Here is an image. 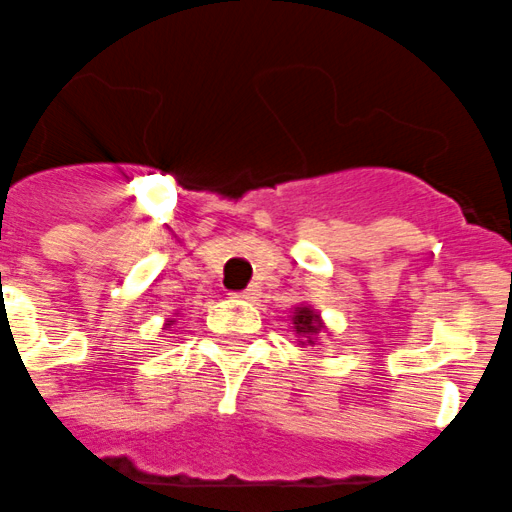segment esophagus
I'll use <instances>...</instances> for the list:
<instances>
[{
	"label": "esophagus",
	"instance_id": "obj_1",
	"mask_svg": "<svg viewBox=\"0 0 512 512\" xmlns=\"http://www.w3.org/2000/svg\"><path fill=\"white\" fill-rule=\"evenodd\" d=\"M234 299H242V301H255L257 296H260V286H247L244 291H237V293H231Z\"/></svg>",
	"mask_w": 512,
	"mask_h": 512
}]
</instances>
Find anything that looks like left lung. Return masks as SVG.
Listing matches in <instances>:
<instances>
[{
	"mask_svg": "<svg viewBox=\"0 0 512 512\" xmlns=\"http://www.w3.org/2000/svg\"><path fill=\"white\" fill-rule=\"evenodd\" d=\"M322 327V319H319V314L311 309V306H296V309H293V332H296L304 342L314 345V340H317V335L322 332Z\"/></svg>",
	"mask_w": 512,
	"mask_h": 512,
	"instance_id": "left-lung-1",
	"label": "left lung"
}]
</instances>
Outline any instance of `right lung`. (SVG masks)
I'll use <instances>...</instances> for the list:
<instances>
[{
	"instance_id": "obj_1",
	"label": "right lung",
	"mask_w": 512,
	"mask_h": 512,
	"mask_svg": "<svg viewBox=\"0 0 512 512\" xmlns=\"http://www.w3.org/2000/svg\"><path fill=\"white\" fill-rule=\"evenodd\" d=\"M170 324H172V319H170V322H167V324H164V327H170Z\"/></svg>"
}]
</instances>
